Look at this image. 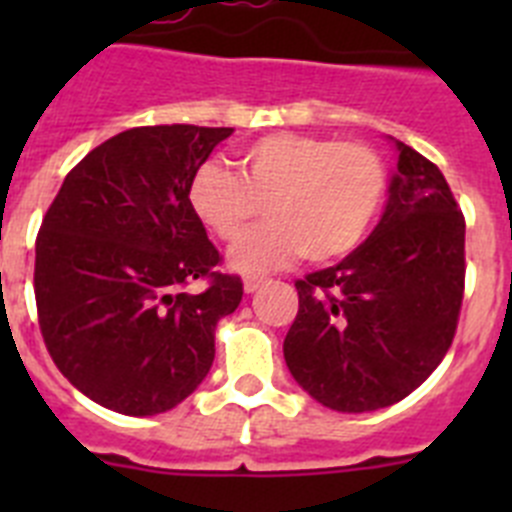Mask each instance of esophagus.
<instances>
[{
    "mask_svg": "<svg viewBox=\"0 0 512 512\" xmlns=\"http://www.w3.org/2000/svg\"><path fill=\"white\" fill-rule=\"evenodd\" d=\"M264 282H266L264 277H246L243 287H246V292H256V289H259Z\"/></svg>",
    "mask_w": 512,
    "mask_h": 512,
    "instance_id": "esophagus-1",
    "label": "esophagus"
}]
</instances>
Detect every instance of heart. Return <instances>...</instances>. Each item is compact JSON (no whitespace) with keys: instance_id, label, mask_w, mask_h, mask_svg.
Wrapping results in <instances>:
<instances>
[{"instance_id":"1","label":"heart","mask_w":512,"mask_h":512,"mask_svg":"<svg viewBox=\"0 0 512 512\" xmlns=\"http://www.w3.org/2000/svg\"><path fill=\"white\" fill-rule=\"evenodd\" d=\"M238 176L207 161L189 179V207L217 241L235 243L264 207L269 223L230 253L238 271H271L302 253L341 259L372 228L387 194V166L359 140L271 133L235 158Z\"/></svg>"}]
</instances>
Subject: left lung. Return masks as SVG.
<instances>
[{
	"instance_id": "1",
	"label": "left lung",
	"mask_w": 512,
	"mask_h": 512,
	"mask_svg": "<svg viewBox=\"0 0 512 512\" xmlns=\"http://www.w3.org/2000/svg\"><path fill=\"white\" fill-rule=\"evenodd\" d=\"M400 158L374 233L336 266L297 279L284 359L302 390L341 413L395 405L454 341L464 300V215L441 169L395 140Z\"/></svg>"
}]
</instances>
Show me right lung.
<instances>
[{"label": "right lung", "mask_w": 512, "mask_h": 512, "mask_svg": "<svg viewBox=\"0 0 512 512\" xmlns=\"http://www.w3.org/2000/svg\"><path fill=\"white\" fill-rule=\"evenodd\" d=\"M233 128L146 125L89 151L66 174L35 241V305L61 374L122 415L192 395L215 359L217 320L243 282L189 207V179ZM194 278L200 296L184 293Z\"/></svg>", "instance_id": "1"}]
</instances>
